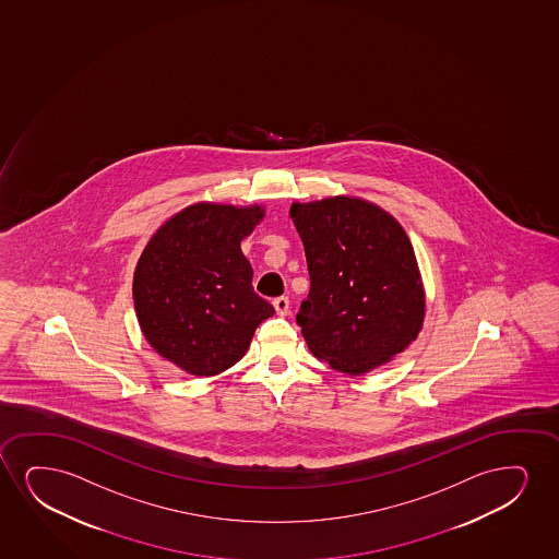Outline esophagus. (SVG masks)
I'll return each mask as SVG.
<instances>
[{"mask_svg": "<svg viewBox=\"0 0 559 559\" xmlns=\"http://www.w3.org/2000/svg\"><path fill=\"white\" fill-rule=\"evenodd\" d=\"M274 308H276L277 316H287V313H289V298H274Z\"/></svg>", "mask_w": 559, "mask_h": 559, "instance_id": "1", "label": "esophagus"}]
</instances>
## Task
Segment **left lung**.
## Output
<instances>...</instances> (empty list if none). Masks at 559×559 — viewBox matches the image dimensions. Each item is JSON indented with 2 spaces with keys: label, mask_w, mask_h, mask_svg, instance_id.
Segmentation results:
<instances>
[{
  "label": "left lung",
  "mask_w": 559,
  "mask_h": 559,
  "mask_svg": "<svg viewBox=\"0 0 559 559\" xmlns=\"http://www.w3.org/2000/svg\"><path fill=\"white\" fill-rule=\"evenodd\" d=\"M290 217L310 272L297 323L311 354L355 376L416 340L424 287L403 226L378 205L347 197L295 202Z\"/></svg>",
  "instance_id": "8db88e82"
}]
</instances>
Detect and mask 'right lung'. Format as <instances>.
I'll list each match as a JSON object with an SVG mask.
<instances>
[{"instance_id":"obj_1","label":"right lung","mask_w":559,"mask_h":559,"mask_svg":"<svg viewBox=\"0 0 559 559\" xmlns=\"http://www.w3.org/2000/svg\"><path fill=\"white\" fill-rule=\"evenodd\" d=\"M261 207L194 204L151 238L135 266V313L148 344L194 376H215L246 355L274 313L253 290L240 241Z\"/></svg>"}]
</instances>
